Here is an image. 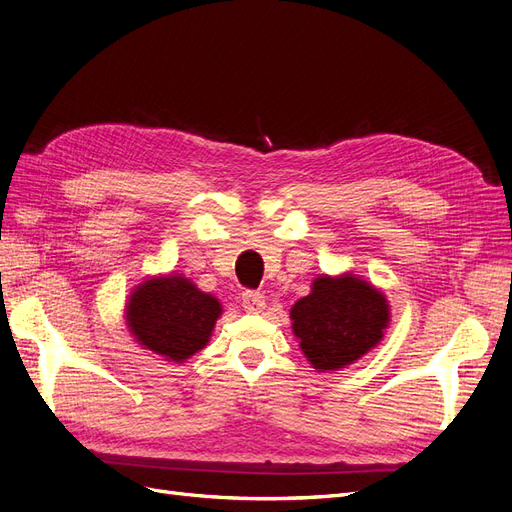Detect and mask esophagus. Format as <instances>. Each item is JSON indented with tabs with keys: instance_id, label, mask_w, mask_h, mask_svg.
I'll return each instance as SVG.
<instances>
[{
	"instance_id": "esophagus-1",
	"label": "esophagus",
	"mask_w": 512,
	"mask_h": 512,
	"mask_svg": "<svg viewBox=\"0 0 512 512\" xmlns=\"http://www.w3.org/2000/svg\"><path fill=\"white\" fill-rule=\"evenodd\" d=\"M241 305H243L245 312L260 314L262 309H265V294L256 292V290H245L241 294Z\"/></svg>"
}]
</instances>
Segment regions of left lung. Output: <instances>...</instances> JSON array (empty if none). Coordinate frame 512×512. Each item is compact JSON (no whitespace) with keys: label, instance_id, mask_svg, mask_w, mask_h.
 <instances>
[{"label":"left lung","instance_id":"1","mask_svg":"<svg viewBox=\"0 0 512 512\" xmlns=\"http://www.w3.org/2000/svg\"><path fill=\"white\" fill-rule=\"evenodd\" d=\"M292 333L314 369L339 371L374 350L389 329L384 292L359 275H318L290 309Z\"/></svg>","mask_w":512,"mask_h":512}]
</instances>
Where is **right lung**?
Instances as JSON below:
<instances>
[{
    "label": "right lung",
    "instance_id": "right-lung-1",
    "mask_svg": "<svg viewBox=\"0 0 512 512\" xmlns=\"http://www.w3.org/2000/svg\"><path fill=\"white\" fill-rule=\"evenodd\" d=\"M220 316L222 303L179 273L149 277L126 303V327L136 344L168 363H185L203 350Z\"/></svg>",
    "mask_w": 512,
    "mask_h": 512
}]
</instances>
